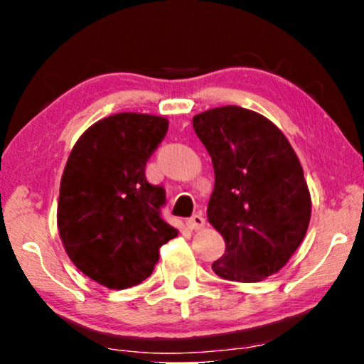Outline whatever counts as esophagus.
Wrapping results in <instances>:
<instances>
[{"mask_svg": "<svg viewBox=\"0 0 364 364\" xmlns=\"http://www.w3.org/2000/svg\"><path fill=\"white\" fill-rule=\"evenodd\" d=\"M203 225H205V218H203L202 213H196V215H192L187 220V227L191 228V230H198V228H202Z\"/></svg>", "mask_w": 364, "mask_h": 364, "instance_id": "esophagus-1", "label": "esophagus"}]
</instances>
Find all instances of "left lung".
<instances>
[{
	"label": "left lung",
	"mask_w": 364,
	"mask_h": 364,
	"mask_svg": "<svg viewBox=\"0 0 364 364\" xmlns=\"http://www.w3.org/2000/svg\"><path fill=\"white\" fill-rule=\"evenodd\" d=\"M192 124L215 172L208 222L225 240L212 270L225 280L260 282L285 267L306 235L311 198L301 164L258 112L223 106Z\"/></svg>",
	"instance_id": "1"
}]
</instances>
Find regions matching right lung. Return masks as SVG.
I'll return each instance as SVG.
<instances>
[{
	"label": "right lung",
	"mask_w": 364,
	"mask_h": 364,
	"mask_svg": "<svg viewBox=\"0 0 364 364\" xmlns=\"http://www.w3.org/2000/svg\"><path fill=\"white\" fill-rule=\"evenodd\" d=\"M166 117L121 112L92 124L64 167L58 228L71 262L107 288L151 277L159 248L178 230L164 220L166 188L146 178V164L162 139Z\"/></svg>",
	"instance_id": "right-lung-1"
}]
</instances>
